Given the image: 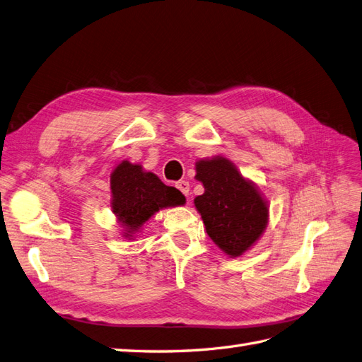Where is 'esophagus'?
<instances>
[{
    "instance_id": "34e87169",
    "label": "esophagus",
    "mask_w": 362,
    "mask_h": 362,
    "mask_svg": "<svg viewBox=\"0 0 362 362\" xmlns=\"http://www.w3.org/2000/svg\"><path fill=\"white\" fill-rule=\"evenodd\" d=\"M177 189H178L185 197H189V193H190V184H189V181H178V182H177Z\"/></svg>"
}]
</instances>
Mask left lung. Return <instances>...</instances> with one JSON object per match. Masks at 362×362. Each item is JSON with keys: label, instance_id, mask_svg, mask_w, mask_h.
I'll use <instances>...</instances> for the list:
<instances>
[{"label": "left lung", "instance_id": "8db88e82", "mask_svg": "<svg viewBox=\"0 0 362 362\" xmlns=\"http://www.w3.org/2000/svg\"><path fill=\"white\" fill-rule=\"evenodd\" d=\"M196 178L204 184L205 193L194 199V205L209 238L229 256H241L267 228L265 201L228 158L201 160Z\"/></svg>", "mask_w": 362, "mask_h": 362}]
</instances>
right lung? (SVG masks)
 <instances>
[{"label": "right lung", "instance_id": "right-lung-1", "mask_svg": "<svg viewBox=\"0 0 362 362\" xmlns=\"http://www.w3.org/2000/svg\"><path fill=\"white\" fill-rule=\"evenodd\" d=\"M112 211L129 232L138 230L160 208L177 206L185 202L175 187L165 185L151 172L139 165L122 161L110 177ZM129 235V233H127Z\"/></svg>", "mask_w": 362, "mask_h": 362}]
</instances>
